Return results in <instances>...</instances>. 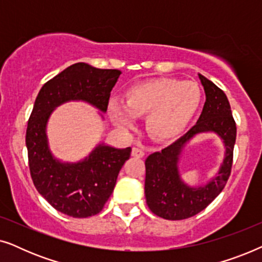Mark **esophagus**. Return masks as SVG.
<instances>
[{"mask_svg": "<svg viewBox=\"0 0 262 262\" xmlns=\"http://www.w3.org/2000/svg\"><path fill=\"white\" fill-rule=\"evenodd\" d=\"M144 155H145L144 151H143V149L139 148V146H135V148L132 149V156H134V157H137V159H142V157Z\"/></svg>", "mask_w": 262, "mask_h": 262, "instance_id": "1", "label": "esophagus"}]
</instances>
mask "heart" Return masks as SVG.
Wrapping results in <instances>:
<instances>
[{
  "label": "heart",
  "mask_w": 262,
  "mask_h": 262,
  "mask_svg": "<svg viewBox=\"0 0 262 262\" xmlns=\"http://www.w3.org/2000/svg\"><path fill=\"white\" fill-rule=\"evenodd\" d=\"M202 102V91L193 81L157 77L132 85L125 102L111 101L108 114L118 127L130 130L135 118L144 117L146 131L159 139L173 138L185 130Z\"/></svg>",
  "instance_id": "heart-1"
}]
</instances>
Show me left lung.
Masks as SVG:
<instances>
[{"mask_svg": "<svg viewBox=\"0 0 262 262\" xmlns=\"http://www.w3.org/2000/svg\"><path fill=\"white\" fill-rule=\"evenodd\" d=\"M206 94L202 116L185 136L145 160V198L150 211L169 221H181L195 216L206 209L223 191L231 174L236 123L227 95L213 82L199 75ZM213 130L220 134L227 146L226 159L217 178L204 188L191 189L180 180L177 156L182 146L200 132Z\"/></svg>", "mask_w": 262, "mask_h": 262, "instance_id": "obj_1", "label": "left lung"}]
</instances>
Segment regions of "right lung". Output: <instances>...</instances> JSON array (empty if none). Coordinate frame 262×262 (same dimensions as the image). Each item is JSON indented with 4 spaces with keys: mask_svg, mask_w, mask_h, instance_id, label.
<instances>
[{
    "mask_svg": "<svg viewBox=\"0 0 262 262\" xmlns=\"http://www.w3.org/2000/svg\"><path fill=\"white\" fill-rule=\"evenodd\" d=\"M119 75L117 69L73 64L42 85L28 119L26 146L33 184L50 205L70 217L87 218L101 212L119 170L130 159L131 148L100 145L83 162L60 163L48 148L46 123L51 111L68 100H84L106 112Z\"/></svg>",
    "mask_w": 262,
    "mask_h": 262,
    "instance_id": "obj_1",
    "label": "right lung"
}]
</instances>
